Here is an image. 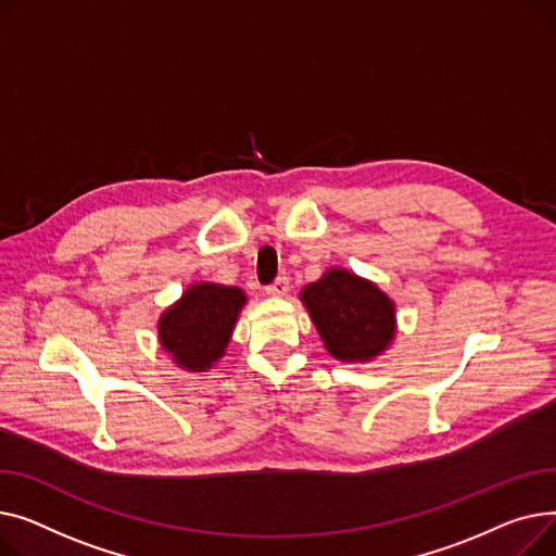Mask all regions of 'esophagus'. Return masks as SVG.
I'll use <instances>...</instances> for the list:
<instances>
[{"label":"esophagus","instance_id":"esophagus-1","mask_svg":"<svg viewBox=\"0 0 556 556\" xmlns=\"http://www.w3.org/2000/svg\"><path fill=\"white\" fill-rule=\"evenodd\" d=\"M269 296H276V299H280V296H287V291H289V278L287 276H280V278H276L267 289H265Z\"/></svg>","mask_w":556,"mask_h":556}]
</instances>
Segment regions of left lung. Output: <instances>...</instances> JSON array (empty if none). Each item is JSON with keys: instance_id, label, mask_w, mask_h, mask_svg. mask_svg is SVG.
I'll use <instances>...</instances> for the list:
<instances>
[{"instance_id": "obj_1", "label": "left lung", "mask_w": 556, "mask_h": 556, "mask_svg": "<svg viewBox=\"0 0 556 556\" xmlns=\"http://www.w3.org/2000/svg\"><path fill=\"white\" fill-rule=\"evenodd\" d=\"M301 303L337 362L370 364L395 341V301L350 269L330 267L301 289Z\"/></svg>"}]
</instances>
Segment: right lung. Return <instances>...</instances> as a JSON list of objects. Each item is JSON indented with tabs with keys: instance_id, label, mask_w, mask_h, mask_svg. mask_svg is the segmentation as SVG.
Listing matches in <instances>:
<instances>
[{
	"instance_id": "obj_1",
	"label": "right lung",
	"mask_w": 556,
	"mask_h": 556,
	"mask_svg": "<svg viewBox=\"0 0 556 556\" xmlns=\"http://www.w3.org/2000/svg\"><path fill=\"white\" fill-rule=\"evenodd\" d=\"M247 305L240 287L192 282L156 320L159 345L186 372H206L224 356Z\"/></svg>"
}]
</instances>
